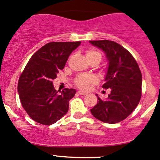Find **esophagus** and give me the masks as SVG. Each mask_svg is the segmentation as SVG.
<instances>
[{"instance_id": "34e87169", "label": "esophagus", "mask_w": 160, "mask_h": 160, "mask_svg": "<svg viewBox=\"0 0 160 160\" xmlns=\"http://www.w3.org/2000/svg\"><path fill=\"white\" fill-rule=\"evenodd\" d=\"M78 93L80 94V95H83V96L87 95V93H85V92H83V91H78Z\"/></svg>"}]
</instances>
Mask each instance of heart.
I'll return each mask as SVG.
<instances>
[{
	"mask_svg": "<svg viewBox=\"0 0 160 160\" xmlns=\"http://www.w3.org/2000/svg\"><path fill=\"white\" fill-rule=\"evenodd\" d=\"M87 58H93V57H99L101 58V54L100 52L97 51L95 50H87ZM97 78L96 76L90 75V74H80L76 78L74 83L78 88L81 89L83 90H88L92 84L97 83Z\"/></svg>",
	"mask_w": 160,
	"mask_h": 160,
	"instance_id": "heart-1",
	"label": "heart"
}]
</instances>
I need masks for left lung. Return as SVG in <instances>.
Masks as SVG:
<instances>
[{
	"label": "left lung",
	"mask_w": 160,
	"mask_h": 160,
	"mask_svg": "<svg viewBox=\"0 0 160 160\" xmlns=\"http://www.w3.org/2000/svg\"><path fill=\"white\" fill-rule=\"evenodd\" d=\"M90 43L105 53L108 69L102 88L110 90L106 100L96 94L99 101L90 112L102 122L117 123L125 120L139 104L142 73L132 54L119 43L108 40Z\"/></svg>",
	"instance_id": "obj_1"
}]
</instances>
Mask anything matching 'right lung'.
<instances>
[{"label": "right lung", "instance_id": "add662e5", "mask_svg": "<svg viewBox=\"0 0 160 160\" xmlns=\"http://www.w3.org/2000/svg\"><path fill=\"white\" fill-rule=\"evenodd\" d=\"M77 42H50L30 59L18 80L21 105L32 120L51 125L67 114L69 101L76 90H56L52 80L63 70L70 53L80 45Z\"/></svg>", "mask_w": 160, "mask_h": 160}]
</instances>
